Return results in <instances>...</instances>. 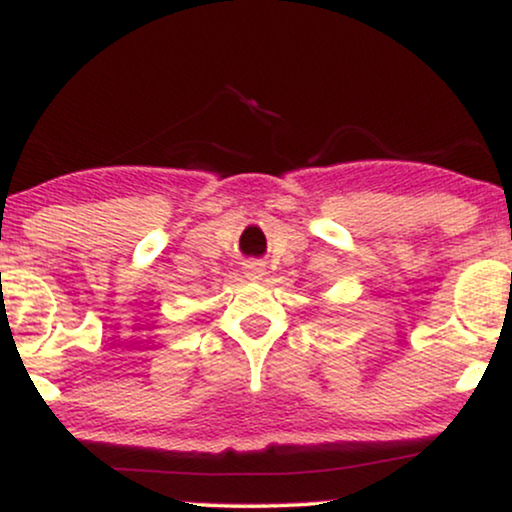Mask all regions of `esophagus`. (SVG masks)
Returning <instances> with one entry per match:
<instances>
[{
  "label": "esophagus",
  "instance_id": "obj_1",
  "mask_svg": "<svg viewBox=\"0 0 512 512\" xmlns=\"http://www.w3.org/2000/svg\"><path fill=\"white\" fill-rule=\"evenodd\" d=\"M243 274L245 278H250V281H262V276L267 274V269H264L262 262H248L243 267Z\"/></svg>",
  "mask_w": 512,
  "mask_h": 512
}]
</instances>
